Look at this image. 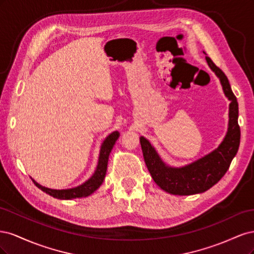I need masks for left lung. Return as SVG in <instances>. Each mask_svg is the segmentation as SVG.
<instances>
[{"label":"left lung","instance_id":"1","mask_svg":"<svg viewBox=\"0 0 254 254\" xmlns=\"http://www.w3.org/2000/svg\"><path fill=\"white\" fill-rule=\"evenodd\" d=\"M211 70L220 80L225 95L230 102L229 125L224 141L216 149L182 167L166 165L147 139L140 137L141 147L146 166L158 186L173 195H194L211 189L229 170L233 158L240 147L241 129L238 126V103L225 73L205 57Z\"/></svg>","mask_w":254,"mask_h":254}]
</instances>
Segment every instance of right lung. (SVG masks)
Instances as JSON below:
<instances>
[{
    "label": "right lung",
    "mask_w": 254,
    "mask_h": 254,
    "mask_svg": "<svg viewBox=\"0 0 254 254\" xmlns=\"http://www.w3.org/2000/svg\"><path fill=\"white\" fill-rule=\"evenodd\" d=\"M120 132L119 131H113L108 136L106 137L104 142L101 146V151H99V157H98V163L96 166V170L94 174L92 175L90 179H88L86 182L82 183L81 186H78L73 189H66V190H53L40 186L39 183H37L34 179L33 182L37 188H39L41 190L45 191V193L53 196L54 198L58 199H75V198H81V197H87L91 195L94 191L102 186L104 182L106 172H107V165H108V160L109 155L113 148V145L119 139Z\"/></svg>",
    "instance_id": "right-lung-1"
}]
</instances>
